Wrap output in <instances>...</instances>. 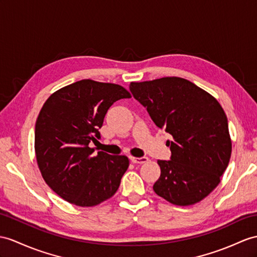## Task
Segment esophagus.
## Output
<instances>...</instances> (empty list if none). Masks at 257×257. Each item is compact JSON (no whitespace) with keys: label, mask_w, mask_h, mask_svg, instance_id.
<instances>
[{"label":"esophagus","mask_w":257,"mask_h":257,"mask_svg":"<svg viewBox=\"0 0 257 257\" xmlns=\"http://www.w3.org/2000/svg\"><path fill=\"white\" fill-rule=\"evenodd\" d=\"M149 159L147 157H131V161L133 162V164H139V165H142V164H145V162H147Z\"/></svg>","instance_id":"obj_1"}]
</instances>
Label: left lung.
<instances>
[{
	"label": "left lung",
	"mask_w": 257,
	"mask_h": 257,
	"mask_svg": "<svg viewBox=\"0 0 257 257\" xmlns=\"http://www.w3.org/2000/svg\"><path fill=\"white\" fill-rule=\"evenodd\" d=\"M155 124L172 136L171 160H158V196L177 206L201 202L220 183L232 150L228 118L217 99L192 81L162 77L130 84Z\"/></svg>",
	"instance_id": "1"
}]
</instances>
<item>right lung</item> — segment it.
I'll use <instances>...</instances> for the list:
<instances>
[{
    "mask_svg": "<svg viewBox=\"0 0 257 257\" xmlns=\"http://www.w3.org/2000/svg\"><path fill=\"white\" fill-rule=\"evenodd\" d=\"M121 85L81 79L54 91L37 117L35 153L41 176L64 201L92 207L117 191L130 160L123 155L93 154L90 142L115 101L131 98Z\"/></svg>",
    "mask_w": 257,
    "mask_h": 257,
    "instance_id": "right-lung-1",
    "label": "right lung"
}]
</instances>
